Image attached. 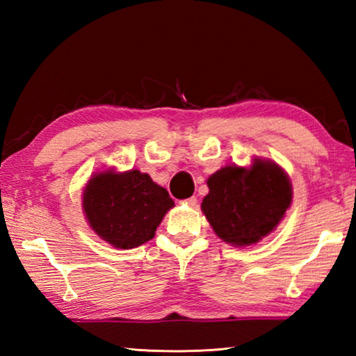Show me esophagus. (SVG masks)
<instances>
[{
	"label": "esophagus",
	"instance_id": "1",
	"mask_svg": "<svg viewBox=\"0 0 356 356\" xmlns=\"http://www.w3.org/2000/svg\"><path fill=\"white\" fill-rule=\"evenodd\" d=\"M185 204H186V206H190V207H196L197 206V197L191 196V197H188V200H185Z\"/></svg>",
	"mask_w": 356,
	"mask_h": 356
}]
</instances>
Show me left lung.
Listing matches in <instances>:
<instances>
[{"label":"left lung","mask_w":356,"mask_h":356,"mask_svg":"<svg viewBox=\"0 0 356 356\" xmlns=\"http://www.w3.org/2000/svg\"><path fill=\"white\" fill-rule=\"evenodd\" d=\"M201 209L222 242L250 246L268 236L292 202V185L275 161L254 159L250 168L229 165L207 179Z\"/></svg>","instance_id":"1"}]
</instances>
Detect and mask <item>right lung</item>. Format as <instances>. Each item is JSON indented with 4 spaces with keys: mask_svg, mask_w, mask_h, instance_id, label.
<instances>
[{
    "mask_svg": "<svg viewBox=\"0 0 356 356\" xmlns=\"http://www.w3.org/2000/svg\"><path fill=\"white\" fill-rule=\"evenodd\" d=\"M171 207L170 193L138 170L97 172L83 191V212L89 226L120 250L136 248L154 238Z\"/></svg>",
    "mask_w": 356,
    "mask_h": 356,
    "instance_id": "add662e5",
    "label": "right lung"
}]
</instances>
